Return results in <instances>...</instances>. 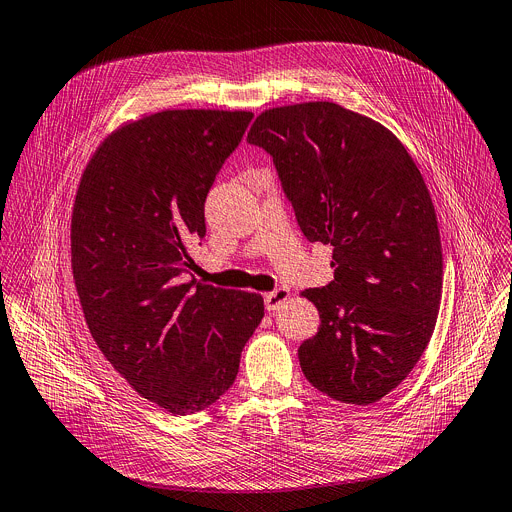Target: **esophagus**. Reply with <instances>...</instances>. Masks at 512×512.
Listing matches in <instances>:
<instances>
[{"instance_id": "1", "label": "esophagus", "mask_w": 512, "mask_h": 512, "mask_svg": "<svg viewBox=\"0 0 512 512\" xmlns=\"http://www.w3.org/2000/svg\"><path fill=\"white\" fill-rule=\"evenodd\" d=\"M289 297H291L289 289L279 287V289H274V291H270V293L264 295V305H266L268 311H277Z\"/></svg>"}]
</instances>
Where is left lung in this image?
<instances>
[{
  "instance_id": "obj_1",
  "label": "left lung",
  "mask_w": 512,
  "mask_h": 512,
  "mask_svg": "<svg viewBox=\"0 0 512 512\" xmlns=\"http://www.w3.org/2000/svg\"><path fill=\"white\" fill-rule=\"evenodd\" d=\"M248 143L270 153L305 238L334 248V281L301 293L320 311L301 371L338 402L375 404L437 324L443 252L424 178L389 129L334 102L264 110Z\"/></svg>"
}]
</instances>
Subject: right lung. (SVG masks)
<instances>
[{
  "mask_svg": "<svg viewBox=\"0 0 512 512\" xmlns=\"http://www.w3.org/2000/svg\"><path fill=\"white\" fill-rule=\"evenodd\" d=\"M252 112L164 110L108 135L71 215V268L102 355L145 400L174 416L233 385L264 316L258 293L186 281L205 238V201Z\"/></svg>",
  "mask_w": 512,
  "mask_h": 512,
  "instance_id": "1",
  "label": "right lung"
}]
</instances>
